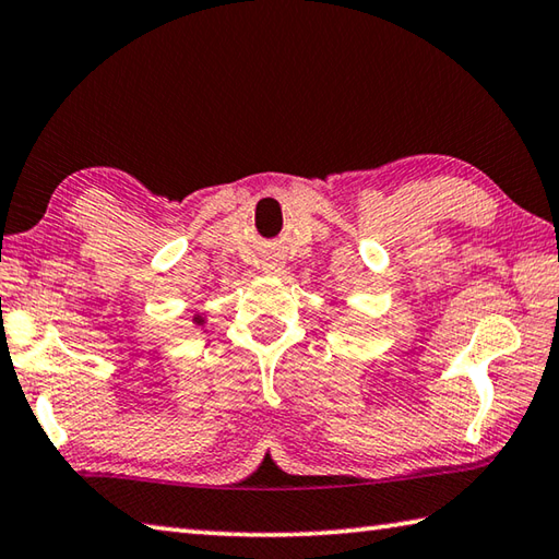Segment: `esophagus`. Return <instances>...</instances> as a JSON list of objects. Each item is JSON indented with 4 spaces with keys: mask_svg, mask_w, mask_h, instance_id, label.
<instances>
[{
    "mask_svg": "<svg viewBox=\"0 0 559 559\" xmlns=\"http://www.w3.org/2000/svg\"><path fill=\"white\" fill-rule=\"evenodd\" d=\"M283 266H286V263H283L281 257H269V259L261 261V271L263 273H281Z\"/></svg>",
    "mask_w": 559,
    "mask_h": 559,
    "instance_id": "esophagus-1",
    "label": "esophagus"
}]
</instances>
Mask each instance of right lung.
Listing matches in <instances>:
<instances>
[{
  "instance_id": "right-lung-1",
  "label": "right lung",
  "mask_w": 559,
  "mask_h": 559,
  "mask_svg": "<svg viewBox=\"0 0 559 559\" xmlns=\"http://www.w3.org/2000/svg\"><path fill=\"white\" fill-rule=\"evenodd\" d=\"M192 322H195V324H200V328H202V324H205V322H207V318H205V314H195V318H192Z\"/></svg>"
}]
</instances>
